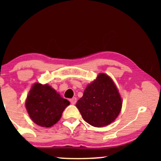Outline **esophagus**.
<instances>
[{"mask_svg":"<svg viewBox=\"0 0 161 161\" xmlns=\"http://www.w3.org/2000/svg\"><path fill=\"white\" fill-rule=\"evenodd\" d=\"M69 101H70V103H71V104L75 105L77 103V98L76 97H73V98L70 99Z\"/></svg>","mask_w":161,"mask_h":161,"instance_id":"34e87169","label":"esophagus"}]
</instances>
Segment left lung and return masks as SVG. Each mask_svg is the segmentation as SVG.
<instances>
[{
	"instance_id": "left-lung-1",
	"label": "left lung",
	"mask_w": 161,
	"mask_h": 161,
	"mask_svg": "<svg viewBox=\"0 0 161 161\" xmlns=\"http://www.w3.org/2000/svg\"><path fill=\"white\" fill-rule=\"evenodd\" d=\"M122 98L115 83L106 74L100 73L86 88L76 103L81 116L92 126L104 127L116 119L122 109Z\"/></svg>"
}]
</instances>
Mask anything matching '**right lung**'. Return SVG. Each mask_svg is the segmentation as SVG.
I'll return each instance as SVG.
<instances>
[{"mask_svg": "<svg viewBox=\"0 0 161 161\" xmlns=\"http://www.w3.org/2000/svg\"><path fill=\"white\" fill-rule=\"evenodd\" d=\"M69 102L48 84L33 85L25 101V108L33 122L44 127L56 124Z\"/></svg>", "mask_w": 161, "mask_h": 161, "instance_id": "obj_1", "label": "right lung"}]
</instances>
